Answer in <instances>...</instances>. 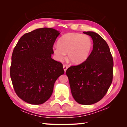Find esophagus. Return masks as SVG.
<instances>
[{
    "instance_id": "34e87169",
    "label": "esophagus",
    "mask_w": 127,
    "mask_h": 127,
    "mask_svg": "<svg viewBox=\"0 0 127 127\" xmlns=\"http://www.w3.org/2000/svg\"><path fill=\"white\" fill-rule=\"evenodd\" d=\"M63 69H64V72H66V69H68V66H66V65H63Z\"/></svg>"
}]
</instances>
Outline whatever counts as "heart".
Listing matches in <instances>:
<instances>
[{
    "label": "heart",
    "instance_id": "1",
    "mask_svg": "<svg viewBox=\"0 0 127 127\" xmlns=\"http://www.w3.org/2000/svg\"><path fill=\"white\" fill-rule=\"evenodd\" d=\"M92 46L93 42L89 35L68 33L59 38L58 45L53 46V51L59 61L65 58L67 53L70 63L79 64L88 58Z\"/></svg>",
    "mask_w": 127,
    "mask_h": 127
}]
</instances>
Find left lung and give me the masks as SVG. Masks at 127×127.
Here are the masks:
<instances>
[{"label": "left lung", "instance_id": "obj_1", "mask_svg": "<svg viewBox=\"0 0 127 127\" xmlns=\"http://www.w3.org/2000/svg\"><path fill=\"white\" fill-rule=\"evenodd\" d=\"M93 40V50L86 61L67 69L72 95L82 105L97 102L107 93L113 81V59L106 42L92 31L83 32Z\"/></svg>", "mask_w": 127, "mask_h": 127}]
</instances>
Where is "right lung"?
I'll use <instances>...</instances> for the list:
<instances>
[{"label":"right lung","mask_w":127,"mask_h":127,"mask_svg":"<svg viewBox=\"0 0 127 127\" xmlns=\"http://www.w3.org/2000/svg\"><path fill=\"white\" fill-rule=\"evenodd\" d=\"M61 32L41 28L25 33L13 51L10 76L16 94L31 104L46 102L54 85L64 71L61 63L51 58L53 45Z\"/></svg>","instance_id":"obj_1"}]
</instances>
